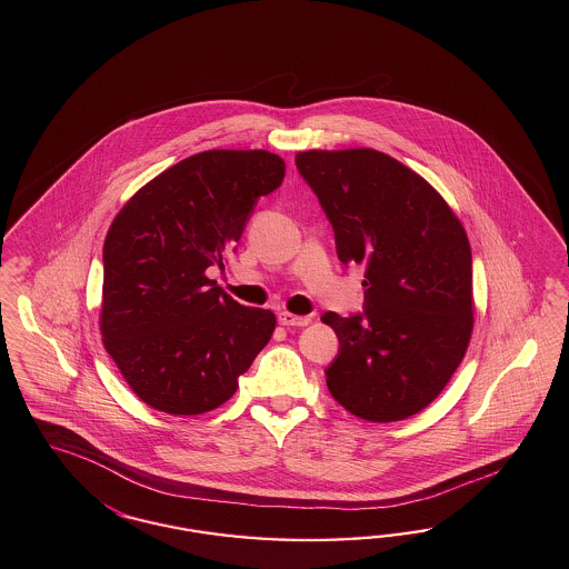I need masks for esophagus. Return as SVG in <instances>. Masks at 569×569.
<instances>
[{"label":"esophagus","mask_w":569,"mask_h":569,"mask_svg":"<svg viewBox=\"0 0 569 569\" xmlns=\"http://www.w3.org/2000/svg\"><path fill=\"white\" fill-rule=\"evenodd\" d=\"M309 318H300V316H295V313H288V311H283V313H279V323L281 326H286V328H296V326H309Z\"/></svg>","instance_id":"obj_1"}]
</instances>
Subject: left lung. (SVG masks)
I'll list each match as a JSON object with an SVG mask.
<instances>
[{
    "instance_id": "obj_1",
    "label": "left lung",
    "mask_w": 569,
    "mask_h": 569,
    "mask_svg": "<svg viewBox=\"0 0 569 569\" xmlns=\"http://www.w3.org/2000/svg\"><path fill=\"white\" fill-rule=\"evenodd\" d=\"M342 264H365V313H323L339 337L326 370L351 415L389 423L426 409L451 381L475 328L472 251L453 209L400 160L372 148L296 154Z\"/></svg>"
}]
</instances>
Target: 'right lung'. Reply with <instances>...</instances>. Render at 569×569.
I'll use <instances>...</instances> for the list:
<instances>
[{
	"mask_svg": "<svg viewBox=\"0 0 569 569\" xmlns=\"http://www.w3.org/2000/svg\"><path fill=\"white\" fill-rule=\"evenodd\" d=\"M286 162L267 150H207L141 186L103 243L99 328L120 375L148 407L218 409L271 341L274 313L243 307L204 271L224 267L253 204Z\"/></svg>",
	"mask_w": 569,
	"mask_h": 569,
	"instance_id": "add662e5",
	"label": "right lung"
}]
</instances>
